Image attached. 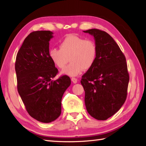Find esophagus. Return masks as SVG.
Instances as JSON below:
<instances>
[{
	"instance_id": "34e87169",
	"label": "esophagus",
	"mask_w": 146,
	"mask_h": 146,
	"mask_svg": "<svg viewBox=\"0 0 146 146\" xmlns=\"http://www.w3.org/2000/svg\"><path fill=\"white\" fill-rule=\"evenodd\" d=\"M71 81H72L74 84H76V83H77L78 80H77V78H71Z\"/></svg>"
}]
</instances>
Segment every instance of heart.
Segmentation results:
<instances>
[{
    "instance_id": "obj_1",
    "label": "heart",
    "mask_w": 146,
    "mask_h": 146,
    "mask_svg": "<svg viewBox=\"0 0 146 146\" xmlns=\"http://www.w3.org/2000/svg\"><path fill=\"white\" fill-rule=\"evenodd\" d=\"M59 48L49 50V56L56 67L62 69L61 73L70 76H76L93 66L97 58V47L95 42L86 40L73 34L66 36L60 42Z\"/></svg>"
}]
</instances>
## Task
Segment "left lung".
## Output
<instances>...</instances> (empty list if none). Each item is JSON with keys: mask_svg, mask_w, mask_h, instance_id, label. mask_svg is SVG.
<instances>
[{"mask_svg": "<svg viewBox=\"0 0 146 146\" xmlns=\"http://www.w3.org/2000/svg\"><path fill=\"white\" fill-rule=\"evenodd\" d=\"M92 35L97 47L93 66L82 76L85 105L91 117L107 120L124 104L129 80L126 60L119 46L106 32L98 29L83 31Z\"/></svg>", "mask_w": 146, "mask_h": 146, "instance_id": "1", "label": "left lung"}]
</instances>
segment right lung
Masks as SVG:
<instances>
[{"instance_id":"obj_1","label":"right lung","mask_w":146,"mask_h":146,"mask_svg":"<svg viewBox=\"0 0 146 146\" xmlns=\"http://www.w3.org/2000/svg\"><path fill=\"white\" fill-rule=\"evenodd\" d=\"M50 31H36L24 39L15 62L17 90L27 111L43 123L55 120L61 114V100L71 84L63 75L53 80L57 68L49 56Z\"/></svg>"}]
</instances>
